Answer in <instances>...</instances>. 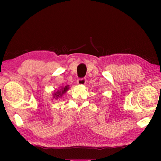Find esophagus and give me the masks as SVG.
Returning a JSON list of instances; mask_svg holds the SVG:
<instances>
[{"instance_id": "obj_1", "label": "esophagus", "mask_w": 161, "mask_h": 161, "mask_svg": "<svg viewBox=\"0 0 161 161\" xmlns=\"http://www.w3.org/2000/svg\"><path fill=\"white\" fill-rule=\"evenodd\" d=\"M86 79H85V78H83V79H79L77 80V84L79 85H84L86 84Z\"/></svg>"}]
</instances>
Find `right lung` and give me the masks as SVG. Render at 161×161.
Segmentation results:
<instances>
[{
  "label": "right lung",
  "mask_w": 161,
  "mask_h": 161,
  "mask_svg": "<svg viewBox=\"0 0 161 161\" xmlns=\"http://www.w3.org/2000/svg\"><path fill=\"white\" fill-rule=\"evenodd\" d=\"M69 89V85L65 86L64 87L62 86L60 89H58L57 91H55L54 92H53V98H54L55 99H57L59 98V97H61Z\"/></svg>",
  "instance_id": "add662e5"
}]
</instances>
